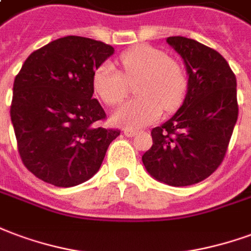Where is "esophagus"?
Returning a JSON list of instances; mask_svg holds the SVG:
<instances>
[{
    "instance_id": "34e87169",
    "label": "esophagus",
    "mask_w": 251,
    "mask_h": 251,
    "mask_svg": "<svg viewBox=\"0 0 251 251\" xmlns=\"http://www.w3.org/2000/svg\"><path fill=\"white\" fill-rule=\"evenodd\" d=\"M124 134H125L126 137H134V135L137 134V130L131 129V127H125V129H124Z\"/></svg>"
}]
</instances>
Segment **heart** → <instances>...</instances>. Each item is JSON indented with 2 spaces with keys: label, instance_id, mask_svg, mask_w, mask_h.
<instances>
[{
  "label": "heart",
  "instance_id": "b5f03b06",
  "mask_svg": "<svg viewBox=\"0 0 251 251\" xmlns=\"http://www.w3.org/2000/svg\"><path fill=\"white\" fill-rule=\"evenodd\" d=\"M121 74L113 64L103 62L94 70L92 85L94 92L109 106L124 101L129 84L134 85L138 96L126 102L113 116L117 124L142 127L158 120L162 107L174 110L181 103L186 90L182 68L169 58L162 50L150 45H135L120 54Z\"/></svg>",
  "mask_w": 251,
  "mask_h": 251
}]
</instances>
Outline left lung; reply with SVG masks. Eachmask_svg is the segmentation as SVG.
<instances>
[{
	"instance_id": "8db88e82",
	"label": "left lung",
	"mask_w": 251,
	"mask_h": 251,
	"mask_svg": "<svg viewBox=\"0 0 251 251\" xmlns=\"http://www.w3.org/2000/svg\"><path fill=\"white\" fill-rule=\"evenodd\" d=\"M166 41L185 61L187 93L177 113L151 130L142 162L159 182L189 186L213 174L226 155L238 118L237 79L217 50L186 37Z\"/></svg>"
}]
</instances>
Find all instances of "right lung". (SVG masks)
Segmentation results:
<instances>
[{
  "instance_id": "1",
  "label": "right lung",
  "mask_w": 251,
  "mask_h": 251,
  "mask_svg": "<svg viewBox=\"0 0 251 251\" xmlns=\"http://www.w3.org/2000/svg\"><path fill=\"white\" fill-rule=\"evenodd\" d=\"M114 48L68 36L33 51L13 85L10 117L22 163L44 182L72 187L92 178L118 129L98 126L106 113L92 78Z\"/></svg>"
}]
</instances>
